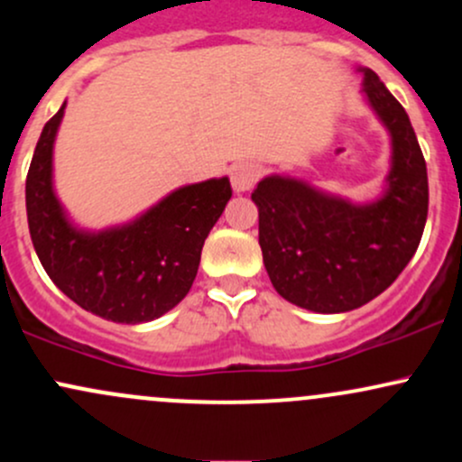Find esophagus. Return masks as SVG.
<instances>
[{"label": "esophagus", "mask_w": 462, "mask_h": 462, "mask_svg": "<svg viewBox=\"0 0 462 462\" xmlns=\"http://www.w3.org/2000/svg\"><path fill=\"white\" fill-rule=\"evenodd\" d=\"M258 175H261V171H258L256 164H252V162H239V164L232 166V171H230L232 190L247 192L252 186L256 184Z\"/></svg>", "instance_id": "34e87169"}]
</instances>
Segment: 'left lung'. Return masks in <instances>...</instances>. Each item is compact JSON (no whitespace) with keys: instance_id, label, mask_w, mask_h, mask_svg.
Segmentation results:
<instances>
[{"instance_id":"left-lung-1","label":"left lung","mask_w":462,"mask_h":462,"mask_svg":"<svg viewBox=\"0 0 462 462\" xmlns=\"http://www.w3.org/2000/svg\"><path fill=\"white\" fill-rule=\"evenodd\" d=\"M362 96L390 135L382 192L353 201L300 177L265 175L252 192L258 243L273 289L291 305L344 313L397 281L428 219V169L408 114L368 68Z\"/></svg>"}]
</instances>
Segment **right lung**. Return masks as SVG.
<instances>
[{
	"label": "right lung",
	"mask_w": 462,
	"mask_h": 462,
	"mask_svg": "<svg viewBox=\"0 0 462 462\" xmlns=\"http://www.w3.org/2000/svg\"><path fill=\"white\" fill-rule=\"evenodd\" d=\"M65 105L45 123L25 180L28 227L39 261L85 311L120 324L155 320L190 291L204 241L232 197L230 180L180 186L118 226L80 227L54 189V142Z\"/></svg>",
	"instance_id": "add662e5"
}]
</instances>
